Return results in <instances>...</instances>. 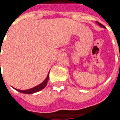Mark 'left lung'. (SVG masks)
Returning a JSON list of instances; mask_svg holds the SVG:
<instances>
[{
    "label": "left lung",
    "instance_id": "obj_1",
    "mask_svg": "<svg viewBox=\"0 0 120 120\" xmlns=\"http://www.w3.org/2000/svg\"><path fill=\"white\" fill-rule=\"evenodd\" d=\"M97 24H98V25H99V26H101V27H103V28H105V26H104V25H102L101 24H100V23H99V22H97Z\"/></svg>",
    "mask_w": 120,
    "mask_h": 120
}]
</instances>
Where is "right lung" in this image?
Masks as SVG:
<instances>
[{
  "instance_id": "obj_1",
  "label": "right lung",
  "mask_w": 120,
  "mask_h": 120,
  "mask_svg": "<svg viewBox=\"0 0 120 120\" xmlns=\"http://www.w3.org/2000/svg\"><path fill=\"white\" fill-rule=\"evenodd\" d=\"M48 79H49V74H48L46 78V79L44 80L43 82H42L40 84L38 85V86H36L34 87V88H32L28 89V90H18V89H16V90H17V91H19V92H21V93H23V94H34V93H36V92H39V91H40V90H42V89H44L45 87H46V86L47 85Z\"/></svg>"
}]
</instances>
